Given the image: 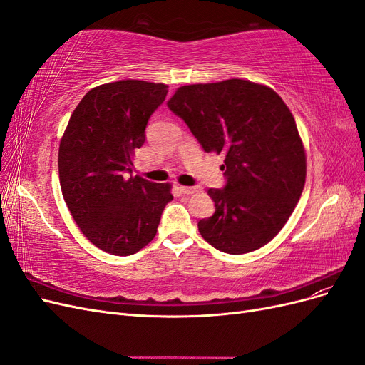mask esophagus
Masks as SVG:
<instances>
[{
	"label": "esophagus",
	"instance_id": "1",
	"mask_svg": "<svg viewBox=\"0 0 365 365\" xmlns=\"http://www.w3.org/2000/svg\"><path fill=\"white\" fill-rule=\"evenodd\" d=\"M180 192L184 193V195H193L196 192H200V187H185V185H181L180 187Z\"/></svg>",
	"mask_w": 365,
	"mask_h": 365
}]
</instances>
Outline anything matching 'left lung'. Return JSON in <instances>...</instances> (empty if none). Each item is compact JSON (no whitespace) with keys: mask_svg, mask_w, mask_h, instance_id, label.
<instances>
[{"mask_svg":"<svg viewBox=\"0 0 365 365\" xmlns=\"http://www.w3.org/2000/svg\"><path fill=\"white\" fill-rule=\"evenodd\" d=\"M205 152H224V189L197 222L216 250L244 254L277 236L300 200L306 155L295 120L271 88L242 79L185 85L168 102Z\"/></svg>","mask_w":365,"mask_h":365,"instance_id":"obj_1","label":"left lung"}]
</instances>
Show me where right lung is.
Segmentation results:
<instances>
[{
    "label": "right lung",
    "instance_id": "right-lung-1",
    "mask_svg": "<svg viewBox=\"0 0 365 365\" xmlns=\"http://www.w3.org/2000/svg\"><path fill=\"white\" fill-rule=\"evenodd\" d=\"M168 85L105 83L88 91L70 117L59 146L63 200L85 237L114 256H130L155 237L170 184L132 176V157L145 145L150 115Z\"/></svg>",
    "mask_w": 365,
    "mask_h": 365
}]
</instances>
